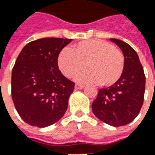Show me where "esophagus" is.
Masks as SVG:
<instances>
[{
  "label": "esophagus",
  "mask_w": 155,
  "mask_h": 155,
  "mask_svg": "<svg viewBox=\"0 0 155 155\" xmlns=\"http://www.w3.org/2000/svg\"><path fill=\"white\" fill-rule=\"evenodd\" d=\"M84 87H85V86L81 85V84H76V86H75V89H77V90H81Z\"/></svg>",
  "instance_id": "34e87169"
}]
</instances>
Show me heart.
Listing matches in <instances>:
<instances>
[{
    "instance_id": "obj_1",
    "label": "heart",
    "mask_w": 155,
    "mask_h": 155,
    "mask_svg": "<svg viewBox=\"0 0 155 155\" xmlns=\"http://www.w3.org/2000/svg\"><path fill=\"white\" fill-rule=\"evenodd\" d=\"M86 83H99L111 86L118 81L124 69V56L119 49L102 39H86L72 48H64L58 56L59 68L67 78H73Z\"/></svg>"
}]
</instances>
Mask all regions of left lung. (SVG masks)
I'll return each mask as SVG.
<instances>
[{"instance_id":"8db88e82","label":"left lung","mask_w":155,"mask_h":155,"mask_svg":"<svg viewBox=\"0 0 155 155\" xmlns=\"http://www.w3.org/2000/svg\"><path fill=\"white\" fill-rule=\"evenodd\" d=\"M110 40L122 50L124 69L117 82L99 89L92 104V111L103 122L119 127L132 122L140 112L144 101L146 77L135 50L120 39Z\"/></svg>"}]
</instances>
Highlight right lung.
Instances as JSON below:
<instances>
[{"mask_svg": "<svg viewBox=\"0 0 155 155\" xmlns=\"http://www.w3.org/2000/svg\"><path fill=\"white\" fill-rule=\"evenodd\" d=\"M72 39L30 42L12 70L11 94L18 113L31 126L44 128L62 118L75 83L61 74L58 56Z\"/></svg>", "mask_w": 155, "mask_h": 155, "instance_id": "obj_1", "label": "right lung"}]
</instances>
